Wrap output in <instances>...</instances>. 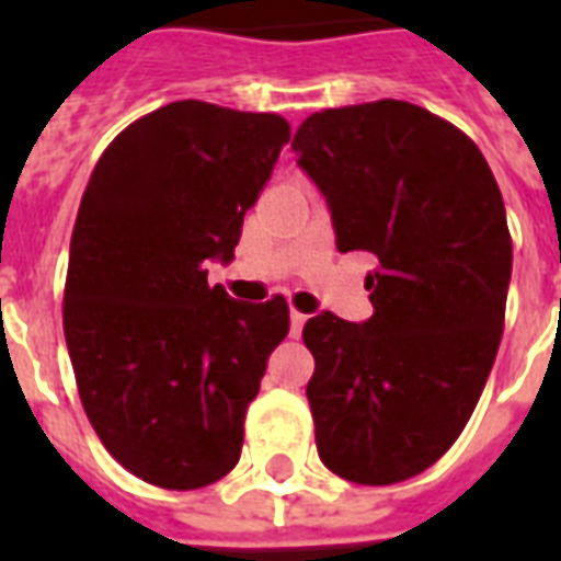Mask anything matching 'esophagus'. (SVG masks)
<instances>
[{"label": "esophagus", "mask_w": 561, "mask_h": 561, "mask_svg": "<svg viewBox=\"0 0 561 561\" xmlns=\"http://www.w3.org/2000/svg\"><path fill=\"white\" fill-rule=\"evenodd\" d=\"M306 320H308V317L302 314V311H290V334H294V337H297V334L302 332V325H306Z\"/></svg>", "instance_id": "34e87169"}]
</instances>
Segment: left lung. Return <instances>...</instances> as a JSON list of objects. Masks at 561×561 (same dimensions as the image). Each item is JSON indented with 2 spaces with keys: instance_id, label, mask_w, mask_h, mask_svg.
<instances>
[{
  "instance_id": "obj_1",
  "label": "left lung",
  "mask_w": 561,
  "mask_h": 561,
  "mask_svg": "<svg viewBox=\"0 0 561 561\" xmlns=\"http://www.w3.org/2000/svg\"><path fill=\"white\" fill-rule=\"evenodd\" d=\"M337 250L378 259L373 317H311L306 387L325 469L390 486L462 434L504 334L513 238L495 174L460 127L410 101L320 110L294 136Z\"/></svg>"
}]
</instances>
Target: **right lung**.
<instances>
[{"label": "right lung", "instance_id": "add662e5", "mask_svg": "<svg viewBox=\"0 0 561 561\" xmlns=\"http://www.w3.org/2000/svg\"><path fill=\"white\" fill-rule=\"evenodd\" d=\"M290 125L174 101L136 118L92 169L69 244L64 334L90 425L130 474L203 489L236 469L244 416L288 302L206 282L229 262Z\"/></svg>", "mask_w": 561, "mask_h": 561}]
</instances>
